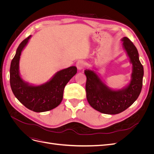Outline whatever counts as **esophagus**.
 <instances>
[{"mask_svg":"<svg viewBox=\"0 0 154 154\" xmlns=\"http://www.w3.org/2000/svg\"><path fill=\"white\" fill-rule=\"evenodd\" d=\"M76 66L79 71H82V70L83 69V68L85 67V63L82 61H78L77 62Z\"/></svg>","mask_w":154,"mask_h":154,"instance_id":"1","label":"esophagus"}]
</instances>
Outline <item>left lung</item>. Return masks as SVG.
I'll return each instance as SVG.
<instances>
[{
    "label": "left lung",
    "instance_id": "1",
    "mask_svg": "<svg viewBox=\"0 0 154 154\" xmlns=\"http://www.w3.org/2000/svg\"><path fill=\"white\" fill-rule=\"evenodd\" d=\"M123 48L132 64L131 80L122 88H110L102 80L97 69H85L86 92L88 103L93 109L106 114H117L128 109L140 94L144 70L139 61L137 49L127 37L121 40Z\"/></svg>",
    "mask_w": 154,
    "mask_h": 154
}]
</instances>
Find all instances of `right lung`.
Here are the masks:
<instances>
[{
    "label": "right lung",
    "mask_w": 154,
    "mask_h": 154,
    "mask_svg": "<svg viewBox=\"0 0 154 154\" xmlns=\"http://www.w3.org/2000/svg\"><path fill=\"white\" fill-rule=\"evenodd\" d=\"M31 35L18 45L10 66V85L14 95L26 108L43 112L58 106L63 99L64 88L77 72V68L71 66L56 72L49 80L40 85H34L23 80L20 72L22 52L28 44Z\"/></svg>",
    "instance_id": "add662e5"
}]
</instances>
